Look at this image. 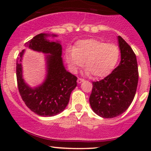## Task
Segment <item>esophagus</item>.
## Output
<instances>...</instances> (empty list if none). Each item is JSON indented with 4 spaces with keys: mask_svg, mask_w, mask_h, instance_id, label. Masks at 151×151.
<instances>
[{
    "mask_svg": "<svg viewBox=\"0 0 151 151\" xmlns=\"http://www.w3.org/2000/svg\"><path fill=\"white\" fill-rule=\"evenodd\" d=\"M83 82H85V80H83V79L78 78V80H77V83H78V84H80V83H83Z\"/></svg>",
    "mask_w": 151,
    "mask_h": 151,
    "instance_id": "1",
    "label": "esophagus"
}]
</instances>
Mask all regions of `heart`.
Returning a JSON list of instances; mask_svg holds the SVG:
<instances>
[{
    "label": "heart",
    "mask_w": 151,
    "mask_h": 151,
    "mask_svg": "<svg viewBox=\"0 0 151 151\" xmlns=\"http://www.w3.org/2000/svg\"><path fill=\"white\" fill-rule=\"evenodd\" d=\"M66 57L72 72H76L84 63L85 75L93 74L99 79L109 75L115 68L120 58V49L115 44L83 39L77 42L73 50L67 51Z\"/></svg>",
    "instance_id": "b5f03b06"
}]
</instances>
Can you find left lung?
Returning a JSON list of instances; mask_svg holds the SVG:
<instances>
[{
    "mask_svg": "<svg viewBox=\"0 0 151 151\" xmlns=\"http://www.w3.org/2000/svg\"><path fill=\"white\" fill-rule=\"evenodd\" d=\"M121 62L110 74L93 83L89 101L93 111L101 118H112L123 113L132 104L138 84L137 58L132 47L118 36Z\"/></svg>",
    "mask_w": 151,
    "mask_h": 151,
    "instance_id": "left-lung-1",
    "label": "left lung"
}]
</instances>
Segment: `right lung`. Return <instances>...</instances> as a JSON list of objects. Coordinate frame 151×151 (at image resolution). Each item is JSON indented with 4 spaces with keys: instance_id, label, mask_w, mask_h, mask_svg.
Instances as JSON below:
<instances>
[{
    "instance_id": "add662e5",
    "label": "right lung",
    "mask_w": 151,
    "mask_h": 151,
    "mask_svg": "<svg viewBox=\"0 0 151 151\" xmlns=\"http://www.w3.org/2000/svg\"><path fill=\"white\" fill-rule=\"evenodd\" d=\"M50 36H58L40 33L25 44L30 50L46 54V76L41 84L33 88L24 80L22 60L25 50L17 60V80L21 97L32 112L42 117L55 116L63 112L77 84V77L66 71L63 64L60 42L50 41Z\"/></svg>"
}]
</instances>
